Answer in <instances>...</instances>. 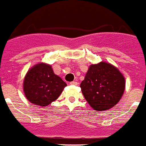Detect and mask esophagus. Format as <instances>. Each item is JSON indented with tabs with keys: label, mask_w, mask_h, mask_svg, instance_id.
Wrapping results in <instances>:
<instances>
[{
	"label": "esophagus",
	"mask_w": 146,
	"mask_h": 146,
	"mask_svg": "<svg viewBox=\"0 0 146 146\" xmlns=\"http://www.w3.org/2000/svg\"><path fill=\"white\" fill-rule=\"evenodd\" d=\"M70 84L73 85V86H77V85H78V82H75V81H73V82H71Z\"/></svg>",
	"instance_id": "34e87169"
}]
</instances>
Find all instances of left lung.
Instances as JSON below:
<instances>
[{
  "label": "left lung",
  "mask_w": 146,
  "mask_h": 146,
  "mask_svg": "<svg viewBox=\"0 0 146 146\" xmlns=\"http://www.w3.org/2000/svg\"><path fill=\"white\" fill-rule=\"evenodd\" d=\"M125 83L124 76L117 68L101 62L90 66L80 87L89 104L101 111L110 109L119 101Z\"/></svg>",
  "instance_id": "1"
}]
</instances>
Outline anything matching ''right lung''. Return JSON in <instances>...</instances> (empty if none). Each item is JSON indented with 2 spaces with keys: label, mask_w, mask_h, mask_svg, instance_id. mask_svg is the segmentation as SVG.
I'll list each match as a JSON object with an SVG mask.
<instances>
[{
  "label": "right lung",
  "mask_w": 146,
  "mask_h": 146,
  "mask_svg": "<svg viewBox=\"0 0 146 146\" xmlns=\"http://www.w3.org/2000/svg\"><path fill=\"white\" fill-rule=\"evenodd\" d=\"M67 86L55 75L51 65L40 63L27 73L23 80V91L31 103L45 107L56 101Z\"/></svg>",
  "instance_id": "add662e5"
}]
</instances>
